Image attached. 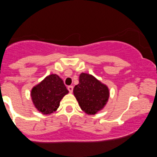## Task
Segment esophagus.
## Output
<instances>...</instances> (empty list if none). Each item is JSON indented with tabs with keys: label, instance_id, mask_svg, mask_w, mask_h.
I'll return each mask as SVG.
<instances>
[{
	"label": "esophagus",
	"instance_id": "obj_1",
	"mask_svg": "<svg viewBox=\"0 0 157 157\" xmlns=\"http://www.w3.org/2000/svg\"><path fill=\"white\" fill-rule=\"evenodd\" d=\"M73 88H73L72 86H68V88H67L69 92H71V93L73 92Z\"/></svg>",
	"mask_w": 157,
	"mask_h": 157
}]
</instances>
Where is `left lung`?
I'll return each instance as SVG.
<instances>
[{
  "label": "left lung",
  "instance_id": "1",
  "mask_svg": "<svg viewBox=\"0 0 157 157\" xmlns=\"http://www.w3.org/2000/svg\"><path fill=\"white\" fill-rule=\"evenodd\" d=\"M74 94L81 109L89 115L95 114L106 105L109 97V88L92 75L82 73Z\"/></svg>",
  "mask_w": 157,
  "mask_h": 157
}]
</instances>
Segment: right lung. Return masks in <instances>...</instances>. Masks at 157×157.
I'll list each match as a JSON object with an SVG mask.
<instances>
[{
  "mask_svg": "<svg viewBox=\"0 0 157 157\" xmlns=\"http://www.w3.org/2000/svg\"><path fill=\"white\" fill-rule=\"evenodd\" d=\"M68 92L60 77L51 74L33 88L31 97L36 109L48 115L58 109L60 100Z\"/></svg>",
  "mask_w": 157,
  "mask_h": 157,
  "instance_id": "right-lung-1",
  "label": "right lung"
}]
</instances>
